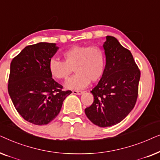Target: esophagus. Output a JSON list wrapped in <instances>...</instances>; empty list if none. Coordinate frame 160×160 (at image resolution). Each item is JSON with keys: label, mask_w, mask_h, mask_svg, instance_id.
I'll list each match as a JSON object with an SVG mask.
<instances>
[{"label": "esophagus", "mask_w": 160, "mask_h": 160, "mask_svg": "<svg viewBox=\"0 0 160 160\" xmlns=\"http://www.w3.org/2000/svg\"><path fill=\"white\" fill-rule=\"evenodd\" d=\"M83 93H84V92H82V91H76V90L73 91V94H74V95H82Z\"/></svg>", "instance_id": "obj_1"}]
</instances>
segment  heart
Here are the masks:
<instances>
[{
    "mask_svg": "<svg viewBox=\"0 0 160 160\" xmlns=\"http://www.w3.org/2000/svg\"><path fill=\"white\" fill-rule=\"evenodd\" d=\"M65 61L52 58L49 63V70L52 77L57 79H67L73 72L76 74L65 82V88L82 89L90 83L96 82L102 77L106 66V58L98 47L73 46L62 53Z\"/></svg>",
    "mask_w": 160,
    "mask_h": 160,
    "instance_id": "b5f03b06",
    "label": "heart"
}]
</instances>
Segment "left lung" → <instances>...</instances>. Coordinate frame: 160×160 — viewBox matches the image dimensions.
Wrapping results in <instances>:
<instances>
[{
	"mask_svg": "<svg viewBox=\"0 0 160 160\" xmlns=\"http://www.w3.org/2000/svg\"><path fill=\"white\" fill-rule=\"evenodd\" d=\"M102 47L106 66L97 86L91 91L94 102L85 109L93 124L107 128L122 121L134 108L141 72L131 52L113 36H107Z\"/></svg>",
	"mask_w": 160,
	"mask_h": 160,
	"instance_id": "obj_1",
	"label": "left lung"
}]
</instances>
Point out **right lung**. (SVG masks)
<instances>
[{"label":"right lung","instance_id":"1","mask_svg":"<svg viewBox=\"0 0 160 160\" xmlns=\"http://www.w3.org/2000/svg\"><path fill=\"white\" fill-rule=\"evenodd\" d=\"M59 49L56 43L28 46L10 65L8 91L13 104L26 121L44 125L59 114L71 91H62L49 70V61Z\"/></svg>","mask_w":160,"mask_h":160}]
</instances>
